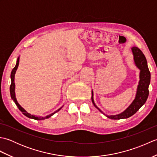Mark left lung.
<instances>
[{"label":"left lung","mask_w":157,"mask_h":157,"mask_svg":"<svg viewBox=\"0 0 157 157\" xmlns=\"http://www.w3.org/2000/svg\"><path fill=\"white\" fill-rule=\"evenodd\" d=\"M132 51L133 55H134L135 64L137 66V67L140 70V81L138 86L136 98L132 104L129 106V107L125 111L119 115H106L95 105L94 99H93V92H92V101L93 105H94L96 109H98L100 111L109 119H121L129 118V117L134 115L138 111L140 108L146 102V100L148 98L149 94L148 86L150 82H151V73H150L148 67L147 61H146L144 55L138 47L134 46V47L132 48Z\"/></svg>","instance_id":"1"}]
</instances>
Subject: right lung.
<instances>
[{
	"label": "right lung",
	"instance_id": "obj_1",
	"mask_svg": "<svg viewBox=\"0 0 157 157\" xmlns=\"http://www.w3.org/2000/svg\"><path fill=\"white\" fill-rule=\"evenodd\" d=\"M19 57H18L17 60V63H16V65L14 68L13 69L11 73V84L10 86V94H11V97L12 98V100H13V101L15 102V105L17 106L18 109H19V111H21V113H23V115H25L26 117H28L29 118H31L33 119H36V120H43V119H48L49 117H51L52 115H53L55 114V113L58 112L60 109H61L62 107L60 108L59 109H58L57 111H56L55 113H52L51 115H48L46 117H36L35 115H32L31 114H29V113H28L27 111H25V110L23 109V107H21V105H20L19 103L17 101V99L15 98V82H14V79H15V72H16V70L17 69V67L19 66Z\"/></svg>",
	"mask_w": 157,
	"mask_h": 157
}]
</instances>
